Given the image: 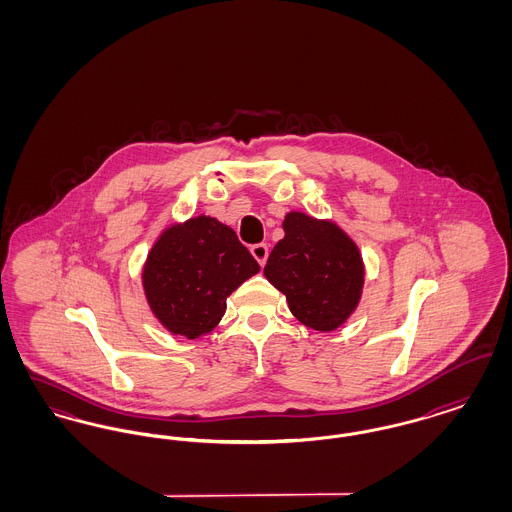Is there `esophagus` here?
Returning a JSON list of instances; mask_svg holds the SVG:
<instances>
[{"label": "esophagus", "instance_id": "34e87169", "mask_svg": "<svg viewBox=\"0 0 512 512\" xmlns=\"http://www.w3.org/2000/svg\"><path fill=\"white\" fill-rule=\"evenodd\" d=\"M251 255L257 259V263L261 265V267H265V263H267L268 259V245L267 244H257L251 247Z\"/></svg>", "mask_w": 512, "mask_h": 512}]
</instances>
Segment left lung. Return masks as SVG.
Returning <instances> with one entry per match:
<instances>
[{
    "mask_svg": "<svg viewBox=\"0 0 512 512\" xmlns=\"http://www.w3.org/2000/svg\"><path fill=\"white\" fill-rule=\"evenodd\" d=\"M284 238L265 265L268 282L286 295L301 324L334 332L347 322L363 297L365 263L355 240L330 219L301 211L286 213Z\"/></svg>",
    "mask_w": 512,
    "mask_h": 512,
    "instance_id": "left-lung-1",
    "label": "left lung"
}]
</instances>
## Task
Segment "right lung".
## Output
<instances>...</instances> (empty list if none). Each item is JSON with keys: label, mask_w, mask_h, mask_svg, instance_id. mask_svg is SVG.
<instances>
[{"label": "right lung", "mask_w": 512, "mask_h": 512, "mask_svg": "<svg viewBox=\"0 0 512 512\" xmlns=\"http://www.w3.org/2000/svg\"><path fill=\"white\" fill-rule=\"evenodd\" d=\"M257 272L259 263L230 226L197 215L159 234L142 268V288L167 332L195 340L219 324L228 295Z\"/></svg>", "instance_id": "1"}]
</instances>
